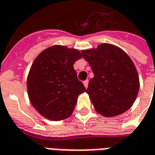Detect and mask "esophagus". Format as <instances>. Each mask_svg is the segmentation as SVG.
Returning <instances> with one entry per match:
<instances>
[{
	"label": "esophagus",
	"mask_w": 155,
	"mask_h": 155,
	"mask_svg": "<svg viewBox=\"0 0 155 155\" xmlns=\"http://www.w3.org/2000/svg\"><path fill=\"white\" fill-rule=\"evenodd\" d=\"M88 80H85L84 82H83V85L86 88H87V87H88Z\"/></svg>",
	"instance_id": "1"
}]
</instances>
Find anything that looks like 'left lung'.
I'll use <instances>...</instances> for the list:
<instances>
[{
	"mask_svg": "<svg viewBox=\"0 0 155 155\" xmlns=\"http://www.w3.org/2000/svg\"><path fill=\"white\" fill-rule=\"evenodd\" d=\"M82 54L94 73L87 93L96 110L110 117L129 110L140 88L137 70L130 58L121 48L110 44L82 50Z\"/></svg>",
	"mask_w": 155,
	"mask_h": 155,
	"instance_id": "1",
	"label": "left lung"
}]
</instances>
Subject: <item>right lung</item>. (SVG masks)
I'll return each instance as SVG.
<instances>
[{
	"label": "right lung",
	"instance_id": "add662e5",
	"mask_svg": "<svg viewBox=\"0 0 155 155\" xmlns=\"http://www.w3.org/2000/svg\"><path fill=\"white\" fill-rule=\"evenodd\" d=\"M82 57L75 48L54 45L34 61L27 78L28 96L33 107L46 119L62 120L69 117L78 96L86 91L73 68Z\"/></svg>",
	"mask_w": 155,
	"mask_h": 155
}]
</instances>
